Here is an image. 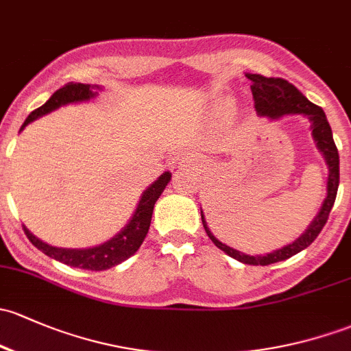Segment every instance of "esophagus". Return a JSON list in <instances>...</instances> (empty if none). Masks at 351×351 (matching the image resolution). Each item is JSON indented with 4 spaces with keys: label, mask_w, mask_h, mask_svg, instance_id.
Here are the masks:
<instances>
[{
    "label": "esophagus",
    "mask_w": 351,
    "mask_h": 351,
    "mask_svg": "<svg viewBox=\"0 0 351 351\" xmlns=\"http://www.w3.org/2000/svg\"><path fill=\"white\" fill-rule=\"evenodd\" d=\"M188 158H186V154H182V156H178V161H186Z\"/></svg>",
    "instance_id": "esophagus-1"
}]
</instances>
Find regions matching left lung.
<instances>
[{"label":"left lung","mask_w":351,"mask_h":351,"mask_svg":"<svg viewBox=\"0 0 351 351\" xmlns=\"http://www.w3.org/2000/svg\"><path fill=\"white\" fill-rule=\"evenodd\" d=\"M245 77L252 82L250 88H252L254 104H256V110L261 117L279 119V117L286 116V114H302V116L308 117L309 123H311V134L316 143V147L323 154L324 161L328 165L326 198H324L318 215L308 225L304 234L300 235L296 241L293 243H287L282 249L274 250L271 254H265V256H247L241 250H235L232 247L225 245L206 227L204 212H202V223H204L206 235L219 249H222L225 254L237 259L239 263L250 265H269L279 263V261L289 259L294 254L301 252L302 249L311 245L313 241L319 235V232L323 230L324 223H326L328 217H330L331 208H333L338 185H340V156H338L337 145L333 141V132H331L326 116H324L323 109L319 106L309 102L293 84H289L284 79H279V77H264L259 75V73H245Z\"/></svg>","instance_id":"obj_1"}]
</instances>
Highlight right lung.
<instances>
[{
    "label": "right lung",
    "mask_w": 351,
    "mask_h": 351,
    "mask_svg": "<svg viewBox=\"0 0 351 351\" xmlns=\"http://www.w3.org/2000/svg\"><path fill=\"white\" fill-rule=\"evenodd\" d=\"M99 90H102V87L90 86V84L70 82L67 86L58 88L57 92H53V95H51L42 108L33 110L27 117V121H25L21 129L28 126L32 121L38 119V117L45 116V114L51 112V110L58 109L60 106L72 104V102L90 101V99H94L99 94ZM169 180H171V173L165 171L153 185L147 186L145 193L141 195V200H139L138 206H136L134 215L131 217L126 227L119 234L114 235L110 241L101 243V245L88 247V249H64V247H53L49 245L47 242L40 241L27 227H23L25 234H27L29 242L36 249L42 250L43 254H47L51 259L58 261V263L72 265V267L88 269V271H106V269H110L114 265L124 263V261L129 259L141 247L147 230H149L154 204L160 198V195L163 193Z\"/></svg>",
    "instance_id": "right-lung-1"
}]
</instances>
